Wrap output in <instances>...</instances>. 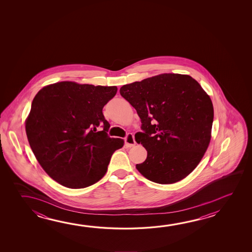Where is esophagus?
<instances>
[{"label": "esophagus", "mask_w": 252, "mask_h": 252, "mask_svg": "<svg viewBox=\"0 0 252 252\" xmlns=\"http://www.w3.org/2000/svg\"><path fill=\"white\" fill-rule=\"evenodd\" d=\"M125 142H126V145L127 146L128 148H132L134 145L136 144L135 140H134V136L132 135V133H128L127 136L125 138Z\"/></svg>", "instance_id": "esophagus-1"}]
</instances>
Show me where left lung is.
Here are the masks:
<instances>
[{
  "mask_svg": "<svg viewBox=\"0 0 252 252\" xmlns=\"http://www.w3.org/2000/svg\"><path fill=\"white\" fill-rule=\"evenodd\" d=\"M136 110L143 132L137 143L148 151L136 169L150 181L174 184L198 166L208 148L214 120L210 96L190 75L161 74L120 88Z\"/></svg>",
  "mask_w": 252,
  "mask_h": 252,
  "instance_id": "left-lung-1",
  "label": "left lung"
}]
</instances>
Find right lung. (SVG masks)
<instances>
[{
	"label": "right lung",
	"mask_w": 252,
	"mask_h": 252,
	"mask_svg": "<svg viewBox=\"0 0 252 252\" xmlns=\"http://www.w3.org/2000/svg\"><path fill=\"white\" fill-rule=\"evenodd\" d=\"M117 91L116 86L61 82L37 92L25 130L32 152L50 178L80 189L105 175L112 154L124 146L122 139L108 136L110 124L103 114Z\"/></svg>",
	"instance_id": "add662e5"
}]
</instances>
